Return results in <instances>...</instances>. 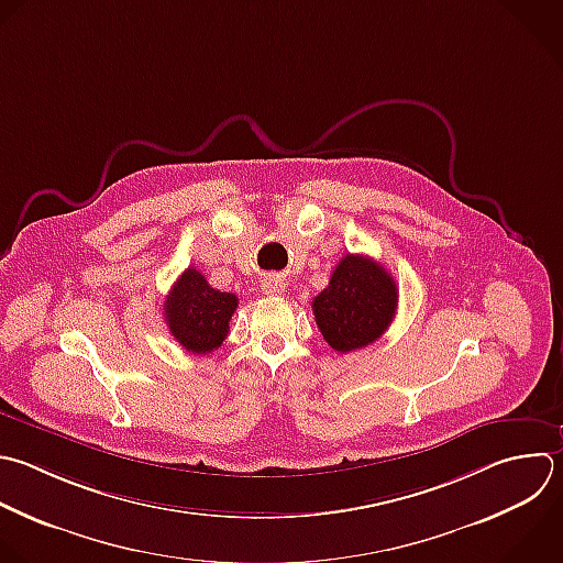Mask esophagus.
Wrapping results in <instances>:
<instances>
[{
	"mask_svg": "<svg viewBox=\"0 0 563 563\" xmlns=\"http://www.w3.org/2000/svg\"><path fill=\"white\" fill-rule=\"evenodd\" d=\"M284 288H286V284H284V279H279V277H266L264 284H262L264 295H282Z\"/></svg>",
	"mask_w": 563,
	"mask_h": 563,
	"instance_id": "34e87169",
	"label": "esophagus"
}]
</instances>
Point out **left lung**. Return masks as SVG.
<instances>
[{"label": "left lung", "instance_id": "obj_1", "mask_svg": "<svg viewBox=\"0 0 563 563\" xmlns=\"http://www.w3.org/2000/svg\"><path fill=\"white\" fill-rule=\"evenodd\" d=\"M398 306L394 277L365 255H345L328 288L312 299L314 321L336 352L374 343L391 323Z\"/></svg>", "mask_w": 563, "mask_h": 563}]
</instances>
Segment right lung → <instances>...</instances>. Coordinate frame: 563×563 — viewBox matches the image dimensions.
I'll return each mask as SVG.
<instances>
[{
  "label": "right lung",
  "instance_id": "obj_1",
  "mask_svg": "<svg viewBox=\"0 0 563 563\" xmlns=\"http://www.w3.org/2000/svg\"><path fill=\"white\" fill-rule=\"evenodd\" d=\"M238 308L233 292L209 286L205 275L189 266L165 299V321L174 339L191 354H209L229 334V321Z\"/></svg>",
  "mask_w": 563,
  "mask_h": 563
}]
</instances>
